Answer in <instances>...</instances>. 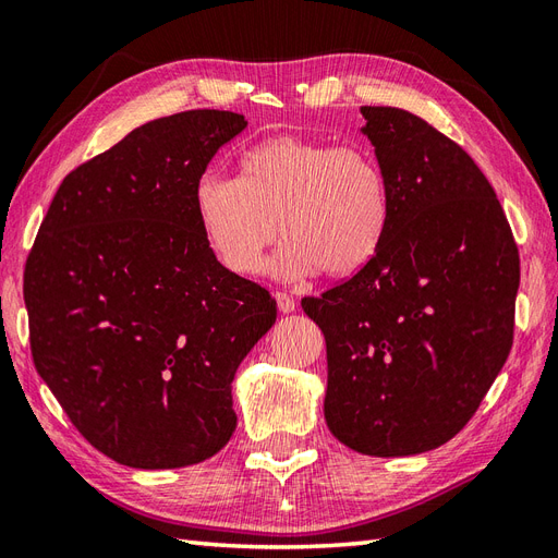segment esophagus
<instances>
[{
	"instance_id": "obj_1",
	"label": "esophagus",
	"mask_w": 558,
	"mask_h": 558,
	"mask_svg": "<svg viewBox=\"0 0 558 558\" xmlns=\"http://www.w3.org/2000/svg\"><path fill=\"white\" fill-rule=\"evenodd\" d=\"M275 300H277V305H279V310H281L283 314H289V312H293V310H295V298H293V295H289V293L279 291V293L275 295Z\"/></svg>"
}]
</instances>
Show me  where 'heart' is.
<instances>
[{"mask_svg":"<svg viewBox=\"0 0 558 558\" xmlns=\"http://www.w3.org/2000/svg\"><path fill=\"white\" fill-rule=\"evenodd\" d=\"M202 234L230 272L251 277L281 232L269 269L300 279L361 269L379 248L391 214L384 167L356 144L275 134L246 146L238 177L205 174L195 185Z\"/></svg>","mask_w":558,"mask_h":558,"instance_id":"b5f03b06","label":"heart"}]
</instances>
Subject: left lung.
<instances>
[{
	"instance_id": "1",
	"label": "left lung",
	"mask_w": 558,
	"mask_h": 558,
	"mask_svg": "<svg viewBox=\"0 0 558 558\" xmlns=\"http://www.w3.org/2000/svg\"><path fill=\"white\" fill-rule=\"evenodd\" d=\"M361 113L388 181V226L356 275L302 310L326 335L332 435L367 456H410L451 440L508 361L519 248L459 144L404 109Z\"/></svg>"
}]
</instances>
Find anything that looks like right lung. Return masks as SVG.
<instances>
[{
  "label": "right lung",
  "mask_w": 558,
  "mask_h": 558,
  "mask_svg": "<svg viewBox=\"0 0 558 558\" xmlns=\"http://www.w3.org/2000/svg\"><path fill=\"white\" fill-rule=\"evenodd\" d=\"M244 128L240 113L195 109L132 130L64 177L32 244V361L116 463L193 465L238 426L230 384L277 305L216 260L195 185Z\"/></svg>",
  "instance_id": "1"
}]
</instances>
